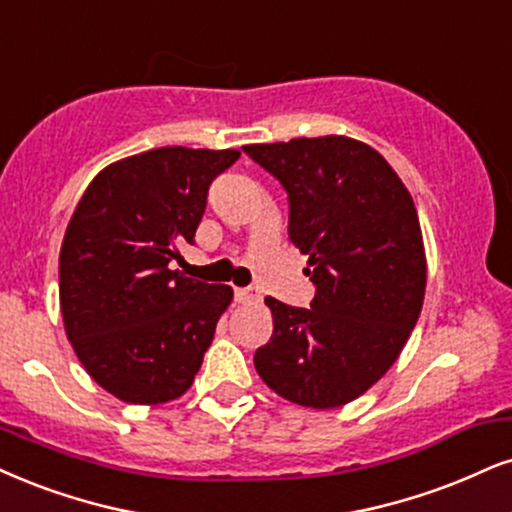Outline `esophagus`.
Instances as JSON below:
<instances>
[{"label":"esophagus","mask_w":512,"mask_h":512,"mask_svg":"<svg viewBox=\"0 0 512 512\" xmlns=\"http://www.w3.org/2000/svg\"><path fill=\"white\" fill-rule=\"evenodd\" d=\"M235 299L239 304H256V301H261V294L256 287H239L235 289Z\"/></svg>","instance_id":"1"}]
</instances>
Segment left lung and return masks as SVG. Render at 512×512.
Listing matches in <instances>:
<instances>
[{
    "instance_id": "obj_1",
    "label": "left lung",
    "mask_w": 512,
    "mask_h": 512,
    "mask_svg": "<svg viewBox=\"0 0 512 512\" xmlns=\"http://www.w3.org/2000/svg\"><path fill=\"white\" fill-rule=\"evenodd\" d=\"M289 199V239L308 256L311 308L268 296L261 380L306 408H337L394 365L420 318L427 261L418 211L394 168L342 135L242 147Z\"/></svg>"
}]
</instances>
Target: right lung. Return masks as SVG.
I'll list each match as a JSON object with an SVG mask.
<instances>
[{
	"label": "right lung",
	"instance_id": "obj_1",
	"mask_svg": "<svg viewBox=\"0 0 512 512\" xmlns=\"http://www.w3.org/2000/svg\"><path fill=\"white\" fill-rule=\"evenodd\" d=\"M237 149L161 147L111 163L75 206L59 256L68 342L116 399L156 406L192 387L232 287L173 270Z\"/></svg>",
	"mask_w": 512,
	"mask_h": 512
}]
</instances>
